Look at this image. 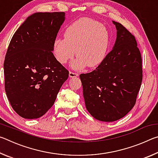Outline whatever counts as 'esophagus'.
Masks as SVG:
<instances>
[{
	"instance_id": "1",
	"label": "esophagus",
	"mask_w": 158,
	"mask_h": 158,
	"mask_svg": "<svg viewBox=\"0 0 158 158\" xmlns=\"http://www.w3.org/2000/svg\"><path fill=\"white\" fill-rule=\"evenodd\" d=\"M77 76H78V74L77 73H74V72H72V71H69V77H76Z\"/></svg>"
}]
</instances>
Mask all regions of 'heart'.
<instances>
[{
	"label": "heart",
	"mask_w": 158,
	"mask_h": 158,
	"mask_svg": "<svg viewBox=\"0 0 158 158\" xmlns=\"http://www.w3.org/2000/svg\"><path fill=\"white\" fill-rule=\"evenodd\" d=\"M110 42V34L105 26L92 19L83 18L67 26L64 37H56L53 51L62 65L73 58L76 50L77 57L72 63L73 68H95L105 59Z\"/></svg>",
	"instance_id": "1"
}]
</instances>
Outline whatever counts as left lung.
<instances>
[{
  "instance_id": "1",
  "label": "left lung",
  "mask_w": 158,
  "mask_h": 158,
  "mask_svg": "<svg viewBox=\"0 0 158 158\" xmlns=\"http://www.w3.org/2000/svg\"><path fill=\"white\" fill-rule=\"evenodd\" d=\"M113 49L91 73L81 74L85 105L93 117L113 122L133 108L142 81V60L135 37L121 23Z\"/></svg>"
}]
</instances>
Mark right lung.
<instances>
[{
    "label": "right lung",
    "mask_w": 158,
    "mask_h": 158,
    "mask_svg": "<svg viewBox=\"0 0 158 158\" xmlns=\"http://www.w3.org/2000/svg\"><path fill=\"white\" fill-rule=\"evenodd\" d=\"M65 12H36L13 35L4 61L5 89L21 117L43 116L55 102L69 72L53 54Z\"/></svg>",
    "instance_id": "add662e5"
}]
</instances>
